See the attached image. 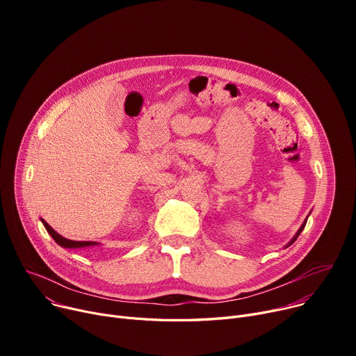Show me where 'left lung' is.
<instances>
[{
  "instance_id": "obj_1",
  "label": "left lung",
  "mask_w": 356,
  "mask_h": 356,
  "mask_svg": "<svg viewBox=\"0 0 356 356\" xmlns=\"http://www.w3.org/2000/svg\"><path fill=\"white\" fill-rule=\"evenodd\" d=\"M306 222H307V219H305V222H303V223H302V227H300V228H298V231H297V232H296V235H294V236H293V238H291V241H290V242H289V244H287V245H286V248H287V247H290V245H291V244H293V242H294V241H296V239H297V236H298V235H300V234H302V231H303V229H305V227H306Z\"/></svg>"
}]
</instances>
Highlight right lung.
Wrapping results in <instances>:
<instances>
[{
  "label": "right lung",
  "mask_w": 356,
  "mask_h": 356,
  "mask_svg": "<svg viewBox=\"0 0 356 356\" xmlns=\"http://www.w3.org/2000/svg\"><path fill=\"white\" fill-rule=\"evenodd\" d=\"M40 220H42V223L44 225V228H46V231L51 235V238L56 241V244H59L60 247H63V248H72V250H76V248H89V247H95V245H101V244H98V242H93V241H72V239H67V238H63L62 235H59L58 232H56L49 223L44 220V219H42L40 218Z\"/></svg>",
  "instance_id": "right-lung-1"
}]
</instances>
